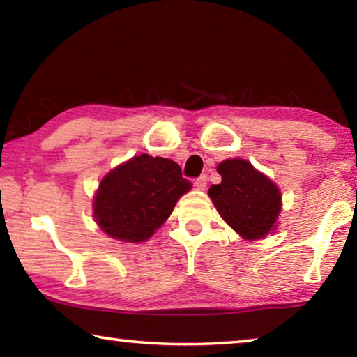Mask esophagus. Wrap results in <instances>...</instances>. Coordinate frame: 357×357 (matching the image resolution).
Returning <instances> with one entry per match:
<instances>
[{"mask_svg": "<svg viewBox=\"0 0 357 357\" xmlns=\"http://www.w3.org/2000/svg\"><path fill=\"white\" fill-rule=\"evenodd\" d=\"M206 185H208V176H206V174H202L200 178L195 179V187H197L198 190H204V189H206Z\"/></svg>", "mask_w": 357, "mask_h": 357, "instance_id": "esophagus-1", "label": "esophagus"}]
</instances>
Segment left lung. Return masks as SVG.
<instances>
[{
    "instance_id": "left-lung-1",
    "label": "left lung",
    "mask_w": 357,
    "mask_h": 357,
    "mask_svg": "<svg viewBox=\"0 0 357 357\" xmlns=\"http://www.w3.org/2000/svg\"><path fill=\"white\" fill-rule=\"evenodd\" d=\"M222 183L209 187L215 209L244 239H261L274 231L282 209L279 187L244 159H227L217 167Z\"/></svg>"
}]
</instances>
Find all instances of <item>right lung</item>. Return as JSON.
Wrapping results in <instances>:
<instances>
[{
  "mask_svg": "<svg viewBox=\"0 0 357 357\" xmlns=\"http://www.w3.org/2000/svg\"><path fill=\"white\" fill-rule=\"evenodd\" d=\"M190 189L192 183L183 178L176 162L135 155L100 181L93 202L96 222L113 239L144 243Z\"/></svg>",
  "mask_w": 357,
  "mask_h": 357,
  "instance_id": "right-lung-1",
  "label": "right lung"
}]
</instances>
